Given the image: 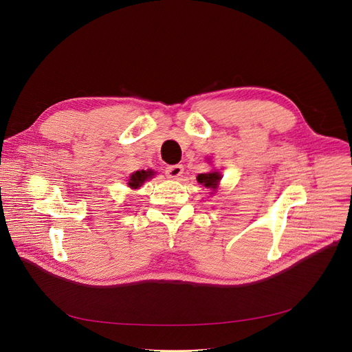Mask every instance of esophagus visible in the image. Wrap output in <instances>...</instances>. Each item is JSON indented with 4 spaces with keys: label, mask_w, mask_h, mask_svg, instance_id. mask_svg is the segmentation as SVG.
Here are the masks:
<instances>
[{
    "label": "esophagus",
    "mask_w": 352,
    "mask_h": 352,
    "mask_svg": "<svg viewBox=\"0 0 352 352\" xmlns=\"http://www.w3.org/2000/svg\"><path fill=\"white\" fill-rule=\"evenodd\" d=\"M182 173H184V168H182V165H179V164L170 165V166H166V168H165V175L168 178H173V179H178L182 175Z\"/></svg>",
    "instance_id": "esophagus-1"
}]
</instances>
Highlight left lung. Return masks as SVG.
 <instances>
[{"instance_id": "8db88e82", "label": "left lung", "mask_w": 352, "mask_h": 352, "mask_svg": "<svg viewBox=\"0 0 352 352\" xmlns=\"http://www.w3.org/2000/svg\"><path fill=\"white\" fill-rule=\"evenodd\" d=\"M221 179V174L218 171H211L207 174H198L197 181L204 186L206 188H211V190H217L218 188V182Z\"/></svg>"}]
</instances>
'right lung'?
<instances>
[{
	"label": "right lung",
	"mask_w": 352,
	"mask_h": 352,
	"mask_svg": "<svg viewBox=\"0 0 352 352\" xmlns=\"http://www.w3.org/2000/svg\"><path fill=\"white\" fill-rule=\"evenodd\" d=\"M154 174H155V173H154L153 170H146V171L141 170V171H135V173H133V174H131V177H129V179H128V186H129V188H133V190L140 188L146 179L153 178V177H154Z\"/></svg>",
	"instance_id": "right-lung-1"
}]
</instances>
